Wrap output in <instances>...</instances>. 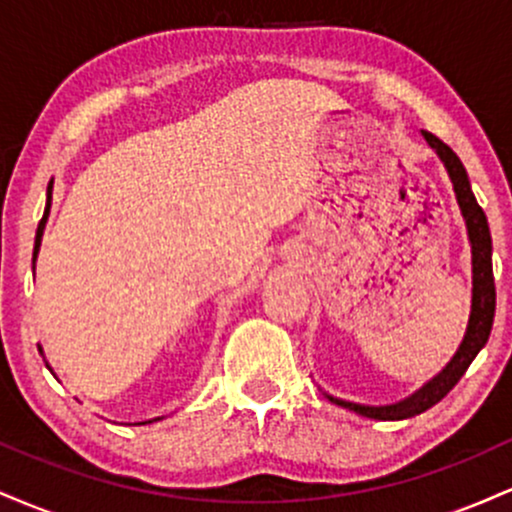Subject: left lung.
Here are the masks:
<instances>
[{"label":"left lung","mask_w":512,"mask_h":512,"mask_svg":"<svg viewBox=\"0 0 512 512\" xmlns=\"http://www.w3.org/2000/svg\"><path fill=\"white\" fill-rule=\"evenodd\" d=\"M424 139L436 151L440 161H443L445 170H448V178L452 182V190H455V199L460 204L464 226H467V238L469 248H472V313H469L467 332H464V339L460 349L455 351V356L450 358V363L445 366L433 380L416 390L414 395L402 399V402L385 404V407H370V404H356L346 402V399L325 397L330 399L337 407H344L349 411H356V414L368 416V419L378 421H402L411 419L416 414H424L426 409H431L433 404H438L448 392L460 383V378L467 373L469 363L477 358V354L484 349L486 342H489V334L493 327V315H496V286H493V264H491V231L489 221H486L484 209L477 204V197H474L472 185H469L467 170H464L462 161L457 158L455 151L450 149L448 144L440 142L438 137H433L431 132H421Z\"/></svg>","instance_id":"1"}]
</instances>
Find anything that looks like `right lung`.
I'll return each mask as SVG.
<instances>
[{
    "instance_id": "add662e5",
    "label": "right lung",
    "mask_w": 512,
    "mask_h": 512,
    "mask_svg": "<svg viewBox=\"0 0 512 512\" xmlns=\"http://www.w3.org/2000/svg\"><path fill=\"white\" fill-rule=\"evenodd\" d=\"M50 204H52V180H50V185H48V204H45V214H43V219H40V223H38V231H35V248H33V269H35V260H38V252H40V243H43V231H45V223H48V216H50ZM40 349V346H38ZM45 358V356H43ZM45 366L50 368V363L45 361ZM52 370V368H50ZM158 419H161V416H158ZM142 424H151V421H142Z\"/></svg>"
}]
</instances>
